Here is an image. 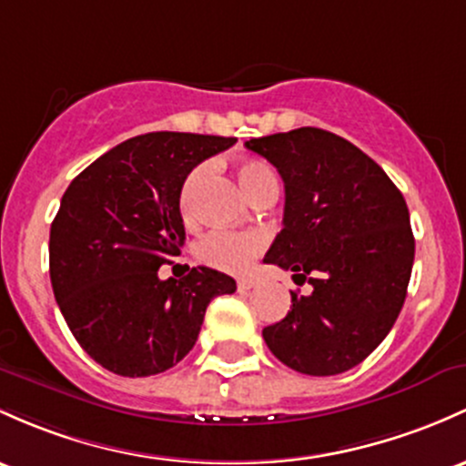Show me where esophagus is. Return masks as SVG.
Segmentation results:
<instances>
[{
	"mask_svg": "<svg viewBox=\"0 0 466 466\" xmlns=\"http://www.w3.org/2000/svg\"><path fill=\"white\" fill-rule=\"evenodd\" d=\"M254 280L252 279H238L237 280V288H238V291H248V289H252L254 288Z\"/></svg>",
	"mask_w": 466,
	"mask_h": 466,
	"instance_id": "obj_1",
	"label": "esophagus"
}]
</instances>
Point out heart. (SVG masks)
<instances>
[{
	"instance_id": "obj_1",
	"label": "heart",
	"mask_w": 466,
	"mask_h": 466,
	"mask_svg": "<svg viewBox=\"0 0 466 466\" xmlns=\"http://www.w3.org/2000/svg\"><path fill=\"white\" fill-rule=\"evenodd\" d=\"M206 175V167H197L190 172V177L186 178L181 190V209L183 212H190L194 192H197L198 183L203 181ZM237 177L241 181L245 194L249 198H257L258 194L268 190H279V178H276L274 170L269 167V163L260 161V158H245L238 163ZM265 238L260 234L254 232H228V229H217V232H209L201 243L197 245V257L203 263L212 265V268L225 269V272H243L252 265V260L258 257V252L263 249Z\"/></svg>"
}]
</instances>
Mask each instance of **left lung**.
Masks as SVG:
<instances>
[{"label": "left lung", "mask_w": 466, "mask_h": 466, "mask_svg": "<svg viewBox=\"0 0 466 466\" xmlns=\"http://www.w3.org/2000/svg\"><path fill=\"white\" fill-rule=\"evenodd\" d=\"M285 183L283 229L265 254L311 294L291 291V309L263 339L283 365L336 376L365 360L400 314L413 241L400 190L354 143L320 127L245 141Z\"/></svg>", "instance_id": "1"}]
</instances>
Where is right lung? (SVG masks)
I'll return each mask as SVG.
<instances>
[{"instance_id": "obj_1", "label": "right lung", "mask_w": 466, "mask_h": 466, "mask_svg": "<svg viewBox=\"0 0 466 466\" xmlns=\"http://www.w3.org/2000/svg\"><path fill=\"white\" fill-rule=\"evenodd\" d=\"M234 137L150 132L119 143L73 178L50 225V283L70 331L112 374L141 378L192 350L232 276L192 268L158 279L186 243L178 198L192 167Z\"/></svg>"}]
</instances>
